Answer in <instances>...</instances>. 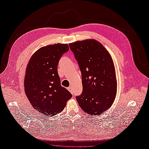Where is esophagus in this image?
<instances>
[{
	"label": "esophagus",
	"mask_w": 149,
	"mask_h": 149,
	"mask_svg": "<svg viewBox=\"0 0 149 149\" xmlns=\"http://www.w3.org/2000/svg\"><path fill=\"white\" fill-rule=\"evenodd\" d=\"M68 90H69V91L71 94H73V88H72L71 86H70L69 88H68Z\"/></svg>",
	"instance_id": "esophagus-1"
}]
</instances>
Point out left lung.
Here are the masks:
<instances>
[{
    "label": "left lung",
    "mask_w": 149,
    "mask_h": 149,
    "mask_svg": "<svg viewBox=\"0 0 149 149\" xmlns=\"http://www.w3.org/2000/svg\"><path fill=\"white\" fill-rule=\"evenodd\" d=\"M82 75L83 93L76 97L81 108L90 115H100L111 107L116 93L115 66L109 53L94 39L69 44Z\"/></svg>",
    "instance_id": "left-lung-1"
}]
</instances>
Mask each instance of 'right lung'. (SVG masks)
<instances>
[{
	"instance_id": "right-lung-1",
	"label": "right lung",
	"mask_w": 149,
	"mask_h": 149,
	"mask_svg": "<svg viewBox=\"0 0 149 149\" xmlns=\"http://www.w3.org/2000/svg\"><path fill=\"white\" fill-rule=\"evenodd\" d=\"M69 50L68 44L43 47L31 56L26 68L24 89L34 109L46 116H55L64 109L71 94L61 86L57 71L58 61Z\"/></svg>"
}]
</instances>
